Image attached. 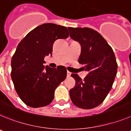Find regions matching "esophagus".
Segmentation results:
<instances>
[{
    "label": "esophagus",
    "mask_w": 131,
    "mask_h": 131,
    "mask_svg": "<svg viewBox=\"0 0 131 131\" xmlns=\"http://www.w3.org/2000/svg\"><path fill=\"white\" fill-rule=\"evenodd\" d=\"M71 76V72L69 71H67V77H70Z\"/></svg>",
    "instance_id": "esophagus-1"
}]
</instances>
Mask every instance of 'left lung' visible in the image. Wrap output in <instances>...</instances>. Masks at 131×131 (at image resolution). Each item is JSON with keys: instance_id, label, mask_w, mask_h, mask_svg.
<instances>
[{"instance_id": "1", "label": "left lung", "mask_w": 131, "mask_h": 131, "mask_svg": "<svg viewBox=\"0 0 131 131\" xmlns=\"http://www.w3.org/2000/svg\"><path fill=\"white\" fill-rule=\"evenodd\" d=\"M72 39L82 46L78 62L89 72L82 80L72 74L76 85L70 90L74 105L91 109L100 105L111 90L117 70L113 49L98 32L90 28L68 27Z\"/></svg>"}]
</instances>
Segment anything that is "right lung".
Here are the masks:
<instances>
[{
    "label": "right lung",
    "mask_w": 131,
    "mask_h": 131,
    "mask_svg": "<svg viewBox=\"0 0 131 131\" xmlns=\"http://www.w3.org/2000/svg\"><path fill=\"white\" fill-rule=\"evenodd\" d=\"M66 27L44 23L29 32L18 44L12 59L11 76L21 101L32 108L52 102L54 91L67 78L63 66H43L44 57L51 55L56 40L68 37Z\"/></svg>",
    "instance_id": "obj_1"
}]
</instances>
